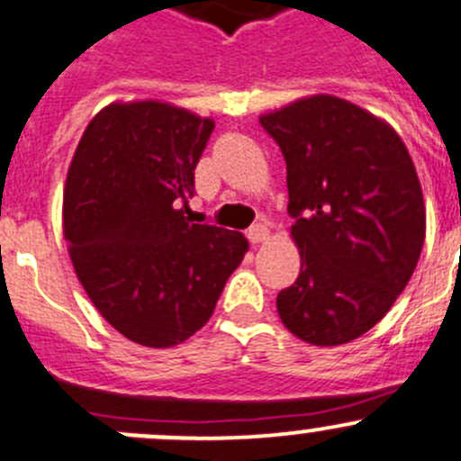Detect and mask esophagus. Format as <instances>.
<instances>
[{"label": "esophagus", "instance_id": "1", "mask_svg": "<svg viewBox=\"0 0 461 461\" xmlns=\"http://www.w3.org/2000/svg\"><path fill=\"white\" fill-rule=\"evenodd\" d=\"M248 239L252 245H258L263 243V240L270 239V230H267V225H263V222H257V225H252L248 230Z\"/></svg>", "mask_w": 461, "mask_h": 461}]
</instances>
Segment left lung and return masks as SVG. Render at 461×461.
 Segmentation results:
<instances>
[{
  "mask_svg": "<svg viewBox=\"0 0 461 461\" xmlns=\"http://www.w3.org/2000/svg\"><path fill=\"white\" fill-rule=\"evenodd\" d=\"M285 159L302 267L276 297L285 329L315 347L367 333L421 257L426 204L403 140L385 119L330 94L261 114Z\"/></svg>",
  "mask_w": 461,
  "mask_h": 461,
  "instance_id": "8db88e82",
  "label": "left lung"
}]
</instances>
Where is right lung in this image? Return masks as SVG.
Here are the masks:
<instances>
[{
    "instance_id": "add662e5",
    "label": "right lung",
    "mask_w": 461,
    "mask_h": 461,
    "mask_svg": "<svg viewBox=\"0 0 461 461\" xmlns=\"http://www.w3.org/2000/svg\"><path fill=\"white\" fill-rule=\"evenodd\" d=\"M213 119L146 98L87 123L62 195L76 276L123 338L167 349L203 329L248 252L240 231L189 222L194 168Z\"/></svg>"
}]
</instances>
